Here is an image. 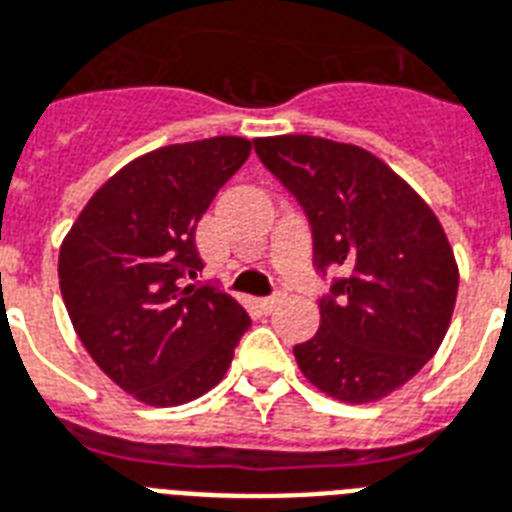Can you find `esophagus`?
Returning <instances> with one entry per match:
<instances>
[{"mask_svg":"<svg viewBox=\"0 0 512 512\" xmlns=\"http://www.w3.org/2000/svg\"><path fill=\"white\" fill-rule=\"evenodd\" d=\"M284 297H286L284 292L273 294V297H265V299H263V307H265V310H273V307H276L278 302H284Z\"/></svg>","mask_w":512,"mask_h":512,"instance_id":"esophagus-1","label":"esophagus"}]
</instances>
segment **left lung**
I'll use <instances>...</instances> for the list:
<instances>
[{
	"instance_id": "obj_1",
	"label": "left lung",
	"mask_w": 512,
	"mask_h": 512,
	"mask_svg": "<svg viewBox=\"0 0 512 512\" xmlns=\"http://www.w3.org/2000/svg\"><path fill=\"white\" fill-rule=\"evenodd\" d=\"M255 152L307 213L318 270H347L321 299L313 339L294 347L299 371L339 402L384 400L450 328L460 273L442 223L363 147L289 134L255 139Z\"/></svg>"
}]
</instances>
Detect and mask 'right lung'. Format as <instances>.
I'll list each match as a JSON object with an SVG mask.
<instances>
[{"label": "right lung", "instance_id": "obj_1", "mask_svg": "<svg viewBox=\"0 0 512 512\" xmlns=\"http://www.w3.org/2000/svg\"><path fill=\"white\" fill-rule=\"evenodd\" d=\"M242 136L168 144L94 191L62 239L60 292L91 360L152 407H176L226 376L249 315L234 297L186 284L202 270L194 234L242 168Z\"/></svg>", "mask_w": 512, "mask_h": 512}]
</instances>
